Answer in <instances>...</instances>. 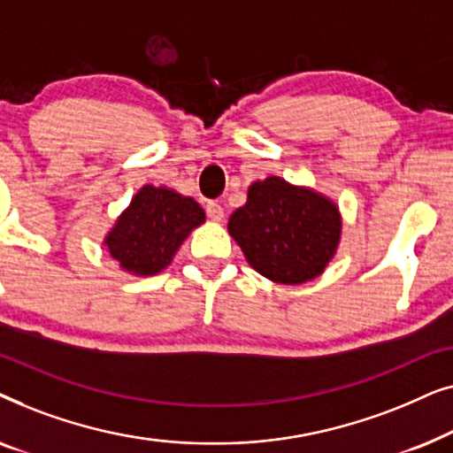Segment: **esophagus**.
<instances>
[{
  "instance_id": "obj_1",
  "label": "esophagus",
  "mask_w": 453,
  "mask_h": 453,
  "mask_svg": "<svg viewBox=\"0 0 453 453\" xmlns=\"http://www.w3.org/2000/svg\"><path fill=\"white\" fill-rule=\"evenodd\" d=\"M206 214H208V219H212L216 222L225 219V210H222L220 203H216V202H208L206 203Z\"/></svg>"
}]
</instances>
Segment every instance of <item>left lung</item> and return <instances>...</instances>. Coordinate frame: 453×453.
I'll use <instances>...</instances> for the list:
<instances>
[{"label": "left lung", "mask_w": 453, "mask_h": 453, "mask_svg": "<svg viewBox=\"0 0 453 453\" xmlns=\"http://www.w3.org/2000/svg\"><path fill=\"white\" fill-rule=\"evenodd\" d=\"M336 206L280 177L253 183L247 203L228 219V233L259 274L301 284L324 272L340 241Z\"/></svg>", "instance_id": "1"}]
</instances>
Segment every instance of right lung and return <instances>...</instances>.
<instances>
[{"label": "right lung", "instance_id": "add662e5", "mask_svg": "<svg viewBox=\"0 0 453 453\" xmlns=\"http://www.w3.org/2000/svg\"><path fill=\"white\" fill-rule=\"evenodd\" d=\"M203 210L191 197L165 188H142L104 239L111 257L138 276L158 274L191 228L200 226Z\"/></svg>", "mask_w": 453, "mask_h": 453}]
</instances>
